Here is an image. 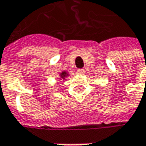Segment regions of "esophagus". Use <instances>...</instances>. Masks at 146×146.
I'll return each mask as SVG.
<instances>
[{
  "label": "esophagus",
  "instance_id": "1",
  "mask_svg": "<svg viewBox=\"0 0 146 146\" xmlns=\"http://www.w3.org/2000/svg\"><path fill=\"white\" fill-rule=\"evenodd\" d=\"M85 73V71H84V69H83V68H80V69H78L77 70V73L78 74H84V73Z\"/></svg>",
  "mask_w": 146,
  "mask_h": 146
}]
</instances>
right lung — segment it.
Segmentation results:
<instances>
[{
    "mask_svg": "<svg viewBox=\"0 0 146 146\" xmlns=\"http://www.w3.org/2000/svg\"><path fill=\"white\" fill-rule=\"evenodd\" d=\"M66 76H68V73H67V72H62V73H61V77H62V78H64Z\"/></svg>",
    "mask_w": 146,
    "mask_h": 146,
    "instance_id": "obj_1",
    "label": "right lung"
}]
</instances>
